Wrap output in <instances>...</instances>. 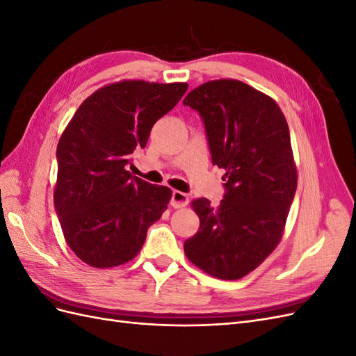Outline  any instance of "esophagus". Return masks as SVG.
<instances>
[{
    "mask_svg": "<svg viewBox=\"0 0 356 356\" xmlns=\"http://www.w3.org/2000/svg\"><path fill=\"white\" fill-rule=\"evenodd\" d=\"M188 203V196L182 191H174L170 196V207L172 208H184Z\"/></svg>",
    "mask_w": 356,
    "mask_h": 356,
    "instance_id": "esophagus-1",
    "label": "esophagus"
}]
</instances>
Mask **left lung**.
<instances>
[{"label": "left lung", "instance_id": "left-lung-1", "mask_svg": "<svg viewBox=\"0 0 356 356\" xmlns=\"http://www.w3.org/2000/svg\"><path fill=\"white\" fill-rule=\"evenodd\" d=\"M182 104L199 113L212 163L225 169L218 207L204 197L193 202L200 229L184 252L208 275L234 281L282 238L297 188L289 129L272 98L238 80L204 83Z\"/></svg>", "mask_w": 356, "mask_h": 356}]
</instances>
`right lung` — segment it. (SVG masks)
Returning <instances> with one entry per match:
<instances>
[{"mask_svg":"<svg viewBox=\"0 0 356 356\" xmlns=\"http://www.w3.org/2000/svg\"><path fill=\"white\" fill-rule=\"evenodd\" d=\"M187 88L141 80L110 84L79 106L62 134L55 209L67 243L89 266L131 261L168 208L170 188L148 184L126 166Z\"/></svg>","mask_w":356,"mask_h":356,"instance_id":"add662e5","label":"right lung"}]
</instances>
